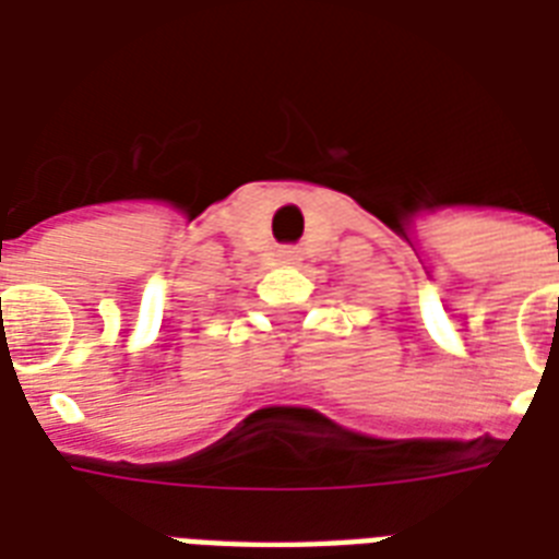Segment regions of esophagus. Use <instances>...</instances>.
I'll list each match as a JSON object with an SVG mask.
<instances>
[{
  "label": "esophagus",
  "mask_w": 559,
  "mask_h": 559,
  "mask_svg": "<svg viewBox=\"0 0 559 559\" xmlns=\"http://www.w3.org/2000/svg\"><path fill=\"white\" fill-rule=\"evenodd\" d=\"M280 255H283V264H295V259H297L295 250H283Z\"/></svg>",
  "instance_id": "esophagus-1"
}]
</instances>
